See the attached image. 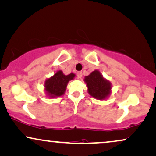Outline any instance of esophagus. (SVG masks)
Listing matches in <instances>:
<instances>
[{
  "mask_svg": "<svg viewBox=\"0 0 156 156\" xmlns=\"http://www.w3.org/2000/svg\"><path fill=\"white\" fill-rule=\"evenodd\" d=\"M82 76H83V74H82V72H80V71L77 73V76H78V78H81Z\"/></svg>",
  "mask_w": 156,
  "mask_h": 156,
  "instance_id": "34e87169",
  "label": "esophagus"
}]
</instances>
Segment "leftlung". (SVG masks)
Masks as SVG:
<instances>
[{
	"label": "left lung",
	"instance_id": "obj_1",
	"mask_svg": "<svg viewBox=\"0 0 156 156\" xmlns=\"http://www.w3.org/2000/svg\"><path fill=\"white\" fill-rule=\"evenodd\" d=\"M84 80L88 86L89 93L94 98L104 99L110 94L111 85L110 82L102 78L98 70L94 71Z\"/></svg>",
	"mask_w": 156,
	"mask_h": 156
}]
</instances>
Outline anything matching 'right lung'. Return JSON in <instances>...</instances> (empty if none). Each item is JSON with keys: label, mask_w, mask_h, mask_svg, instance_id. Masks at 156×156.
I'll return each mask as SVG.
<instances>
[{"label": "right lung", "mask_w": 156, "mask_h": 156, "mask_svg": "<svg viewBox=\"0 0 156 156\" xmlns=\"http://www.w3.org/2000/svg\"><path fill=\"white\" fill-rule=\"evenodd\" d=\"M75 74L73 73L65 76L62 71H57L53 77L48 78L46 81V91L51 97L61 96L65 91L69 80H73Z\"/></svg>", "instance_id": "right-lung-1"}]
</instances>
